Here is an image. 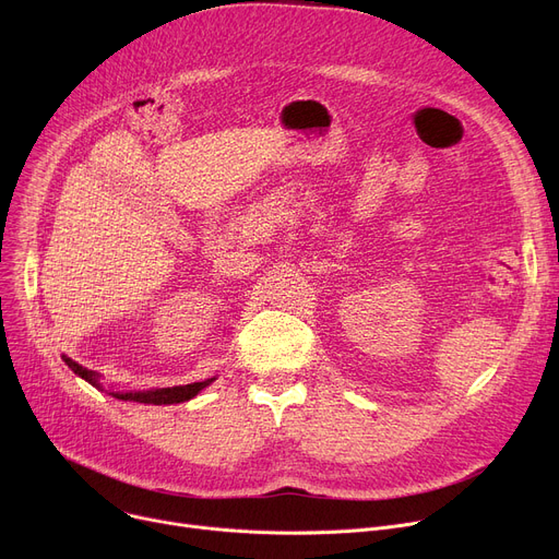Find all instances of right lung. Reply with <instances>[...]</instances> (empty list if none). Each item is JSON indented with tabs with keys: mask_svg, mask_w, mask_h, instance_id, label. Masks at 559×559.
<instances>
[{
	"mask_svg": "<svg viewBox=\"0 0 559 559\" xmlns=\"http://www.w3.org/2000/svg\"><path fill=\"white\" fill-rule=\"evenodd\" d=\"M66 365L76 373L81 376L83 380H87V383L95 385V388H102L99 385V373L85 369L81 365H76L74 360L70 358H63ZM215 378H209V380H201V383H190V385H179V388H163V390H146V392H110L115 399H122V401H135V403H152V405H171V403H183V401H190L194 399L203 388H209L213 383Z\"/></svg>",
	"mask_w": 559,
	"mask_h": 559,
	"instance_id": "add662e5",
	"label": "right lung"
}]
</instances>
